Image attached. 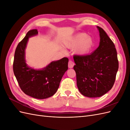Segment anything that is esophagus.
I'll list each match as a JSON object with an SVG mask.
<instances>
[{"instance_id":"obj_1","label":"esophagus","mask_w":130,"mask_h":130,"mask_svg":"<svg viewBox=\"0 0 130 130\" xmlns=\"http://www.w3.org/2000/svg\"><path fill=\"white\" fill-rule=\"evenodd\" d=\"M74 64H75V63L72 61H71V60L69 61V62H68V67L69 68H72L73 67H74Z\"/></svg>"}]
</instances>
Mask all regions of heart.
Here are the masks:
<instances>
[{"mask_svg": "<svg viewBox=\"0 0 130 130\" xmlns=\"http://www.w3.org/2000/svg\"><path fill=\"white\" fill-rule=\"evenodd\" d=\"M65 45L69 48H76L75 52L80 55H85L90 52L93 48V39L85 33H80L74 36L71 40L66 42Z\"/></svg>", "mask_w": 130, "mask_h": 130, "instance_id": "1", "label": "heart"}]
</instances>
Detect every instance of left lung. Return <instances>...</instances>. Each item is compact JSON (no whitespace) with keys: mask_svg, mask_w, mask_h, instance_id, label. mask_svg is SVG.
I'll return each mask as SVG.
<instances>
[{"mask_svg":"<svg viewBox=\"0 0 130 130\" xmlns=\"http://www.w3.org/2000/svg\"><path fill=\"white\" fill-rule=\"evenodd\" d=\"M97 28L100 38L98 48L90 55L74 57L77 88L89 98L100 97L111 90L119 68L115 44L101 27Z\"/></svg>","mask_w":130,"mask_h":130,"instance_id":"obj_1","label":"left lung"}]
</instances>
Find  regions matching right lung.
<instances>
[{
    "label": "right lung",
    "instance_id": "right-lung-1",
    "mask_svg": "<svg viewBox=\"0 0 130 130\" xmlns=\"http://www.w3.org/2000/svg\"><path fill=\"white\" fill-rule=\"evenodd\" d=\"M37 29L29 31L18 43L15 51L13 73L19 87L26 95L36 99H44L55 94L65 72L68 70V58L50 62L42 69H35L27 66L25 49L29 38L38 34Z\"/></svg>",
    "mask_w": 130,
    "mask_h": 130
}]
</instances>
